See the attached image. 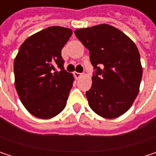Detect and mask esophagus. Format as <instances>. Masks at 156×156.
Listing matches in <instances>:
<instances>
[{"label":"esophagus","mask_w":156,"mask_h":156,"mask_svg":"<svg viewBox=\"0 0 156 156\" xmlns=\"http://www.w3.org/2000/svg\"><path fill=\"white\" fill-rule=\"evenodd\" d=\"M74 76H75L76 78H79L82 76V74L81 73H78V72H74Z\"/></svg>","instance_id":"1"}]
</instances>
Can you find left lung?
Listing matches in <instances>:
<instances>
[{"mask_svg":"<svg viewBox=\"0 0 156 156\" xmlns=\"http://www.w3.org/2000/svg\"><path fill=\"white\" fill-rule=\"evenodd\" d=\"M75 35L89 50L96 71L86 92L88 105L98 115L115 118L125 114L138 95L143 69L136 44L108 24L78 29Z\"/></svg>","mask_w":156,"mask_h":156,"instance_id":"left-lung-1","label":"left lung"}]
</instances>
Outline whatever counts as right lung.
Masks as SVG:
<instances>
[{"instance_id":"1","label":"right lung","mask_w":156,"mask_h":156,"mask_svg":"<svg viewBox=\"0 0 156 156\" xmlns=\"http://www.w3.org/2000/svg\"><path fill=\"white\" fill-rule=\"evenodd\" d=\"M71 35L70 29L48 27L29 37L19 49L14 59L16 90L36 117L52 118L67 105L74 77L64 69L61 49Z\"/></svg>"}]
</instances>
